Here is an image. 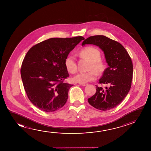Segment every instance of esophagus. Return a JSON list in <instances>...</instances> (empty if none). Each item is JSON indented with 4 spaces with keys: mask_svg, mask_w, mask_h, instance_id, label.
I'll return each instance as SVG.
<instances>
[{
    "mask_svg": "<svg viewBox=\"0 0 151 151\" xmlns=\"http://www.w3.org/2000/svg\"><path fill=\"white\" fill-rule=\"evenodd\" d=\"M79 85H82V86H86L87 84H85V83H79Z\"/></svg>",
    "mask_w": 151,
    "mask_h": 151,
    "instance_id": "obj_1",
    "label": "esophagus"
}]
</instances>
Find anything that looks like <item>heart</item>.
I'll return each instance as SVG.
<instances>
[{
	"label": "heart",
	"instance_id": "heart-1",
	"mask_svg": "<svg viewBox=\"0 0 151 151\" xmlns=\"http://www.w3.org/2000/svg\"><path fill=\"white\" fill-rule=\"evenodd\" d=\"M81 54L91 61L90 69L92 70L87 72H79L73 77V81L78 83H85L96 79L97 73L96 71L101 73L104 68V63L99 59L100 52L95 47L89 46L81 50ZM65 65L67 71L70 73L73 74L77 70L76 59L73 55H69L66 58Z\"/></svg>",
	"mask_w": 151,
	"mask_h": 151
}]
</instances>
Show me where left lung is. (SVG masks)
Returning a JSON list of instances; mask_svg holds the SVG:
<instances>
[{
  "label": "left lung",
  "instance_id": "1",
  "mask_svg": "<svg viewBox=\"0 0 151 151\" xmlns=\"http://www.w3.org/2000/svg\"><path fill=\"white\" fill-rule=\"evenodd\" d=\"M92 44L104 52L109 67L99 79L100 84H109V87L96 86V92L88 99L95 109L107 111L121 103L130 90L133 78V64L128 52L120 43L103 35L87 38L82 46Z\"/></svg>",
  "mask_w": 151,
  "mask_h": 151
}]
</instances>
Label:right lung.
Here are the masks:
<instances>
[{
  "mask_svg": "<svg viewBox=\"0 0 151 151\" xmlns=\"http://www.w3.org/2000/svg\"><path fill=\"white\" fill-rule=\"evenodd\" d=\"M82 36L52 38L35 45L23 60L20 74L30 101L47 112L58 110L68 99L73 85L63 83L69 77L65 60Z\"/></svg>",
  "mask_w": 151,
  "mask_h": 151,
  "instance_id": "obj_1",
  "label": "right lung"
}]
</instances>
